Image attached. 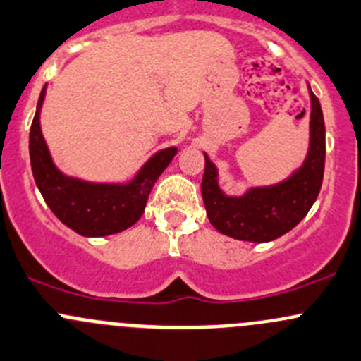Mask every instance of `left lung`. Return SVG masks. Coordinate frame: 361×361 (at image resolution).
<instances>
[{
  "instance_id": "8db88e82",
  "label": "left lung",
  "mask_w": 361,
  "mask_h": 361,
  "mask_svg": "<svg viewBox=\"0 0 361 361\" xmlns=\"http://www.w3.org/2000/svg\"><path fill=\"white\" fill-rule=\"evenodd\" d=\"M310 142L305 162L284 181L268 187L248 188L243 195H227L219 187V171L204 153L202 201L206 213L219 233L234 240L264 241L298 226L319 195L324 174V120L317 97L310 92Z\"/></svg>"
}]
</instances>
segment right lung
Instances as JSON below:
<instances>
[{"label": "right lung", "instance_id": "right-lung-1", "mask_svg": "<svg viewBox=\"0 0 361 361\" xmlns=\"http://www.w3.org/2000/svg\"><path fill=\"white\" fill-rule=\"evenodd\" d=\"M45 86L30 130V159L35 183L51 212L80 236H109L134 226L145 212L153 185L178 149L157 152L128 183H90L65 176L54 166L40 130Z\"/></svg>", "mask_w": 361, "mask_h": 361}]
</instances>
